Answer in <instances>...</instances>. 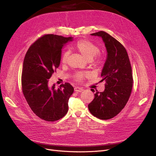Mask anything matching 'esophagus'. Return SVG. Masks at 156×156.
Segmentation results:
<instances>
[{
	"instance_id": "1",
	"label": "esophagus",
	"mask_w": 156,
	"mask_h": 156,
	"mask_svg": "<svg viewBox=\"0 0 156 156\" xmlns=\"http://www.w3.org/2000/svg\"><path fill=\"white\" fill-rule=\"evenodd\" d=\"M74 90H75V92H81L83 91V88L81 87H76L74 88Z\"/></svg>"
}]
</instances>
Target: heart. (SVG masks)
<instances>
[{
    "mask_svg": "<svg viewBox=\"0 0 156 156\" xmlns=\"http://www.w3.org/2000/svg\"><path fill=\"white\" fill-rule=\"evenodd\" d=\"M75 48L79 53L87 60H92L95 56L100 53V49L98 47L92 43V41L87 40H79L75 44ZM68 52L64 51L62 55L61 61L62 63H66L68 59ZM101 59H97L94 64L96 66H100L102 64ZM86 77V75L83 73H77L75 75V79L78 81H82L83 79Z\"/></svg>",
    "mask_w": 156,
    "mask_h": 156,
    "instance_id": "heart-1",
    "label": "heart"
}]
</instances>
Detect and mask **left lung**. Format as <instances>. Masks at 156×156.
<instances>
[{
	"label": "left lung",
	"instance_id": "left-lung-1",
	"mask_svg": "<svg viewBox=\"0 0 156 156\" xmlns=\"http://www.w3.org/2000/svg\"><path fill=\"white\" fill-rule=\"evenodd\" d=\"M91 35L101 37L107 55L101 73V81L105 82V90H96L88 107L93 116L108 120L119 114L129 100L133 87L131 66L127 51L119 41L104 31Z\"/></svg>",
	"mask_w": 156,
	"mask_h": 156
}]
</instances>
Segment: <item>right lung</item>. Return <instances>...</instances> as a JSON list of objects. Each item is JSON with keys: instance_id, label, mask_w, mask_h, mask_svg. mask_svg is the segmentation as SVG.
<instances>
[{"instance_id": "right-lung-1", "label": "right lung", "mask_w": 156, "mask_h": 156, "mask_svg": "<svg viewBox=\"0 0 156 156\" xmlns=\"http://www.w3.org/2000/svg\"><path fill=\"white\" fill-rule=\"evenodd\" d=\"M73 37L46 34L27 51L23 61V93L32 111L41 119L54 122L68 111V100L73 87L68 83L55 88L49 80L60 63L62 49Z\"/></svg>"}]
</instances>
